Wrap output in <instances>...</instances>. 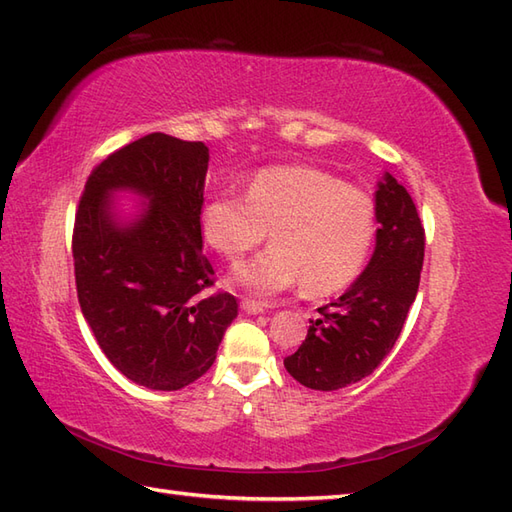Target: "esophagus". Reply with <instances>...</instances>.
Returning <instances> with one entry per match:
<instances>
[{"label":"esophagus","instance_id":"esophagus-1","mask_svg":"<svg viewBox=\"0 0 512 512\" xmlns=\"http://www.w3.org/2000/svg\"><path fill=\"white\" fill-rule=\"evenodd\" d=\"M242 310H244L246 314H264V312H266V305L259 303V301L244 299V301H242Z\"/></svg>","mask_w":512,"mask_h":512}]
</instances>
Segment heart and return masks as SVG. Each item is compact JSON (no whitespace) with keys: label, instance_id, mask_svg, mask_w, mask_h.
Returning a JSON list of instances; mask_svg holds the SVG:
<instances>
[{"label":"heart","instance_id":"b5f03b06","mask_svg":"<svg viewBox=\"0 0 512 512\" xmlns=\"http://www.w3.org/2000/svg\"><path fill=\"white\" fill-rule=\"evenodd\" d=\"M205 242L227 259L266 240L268 251L235 268L246 290L270 296L303 281L307 294L347 288L360 275L375 237L368 196L314 168H277L255 176L248 194L218 192L200 209Z\"/></svg>","mask_w":512,"mask_h":512}]
</instances>
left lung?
Returning a JSON list of instances; mask_svg holds the SVG:
<instances>
[{"label":"left lung","mask_w":512,"mask_h":512,"mask_svg":"<svg viewBox=\"0 0 512 512\" xmlns=\"http://www.w3.org/2000/svg\"><path fill=\"white\" fill-rule=\"evenodd\" d=\"M375 253L338 301L320 307L303 344L283 360L296 382L338 390L360 382L395 347L417 299L425 231L406 187L388 172L375 192Z\"/></svg>","instance_id":"obj_1"}]
</instances>
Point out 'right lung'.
<instances>
[{
    "mask_svg": "<svg viewBox=\"0 0 512 512\" xmlns=\"http://www.w3.org/2000/svg\"><path fill=\"white\" fill-rule=\"evenodd\" d=\"M209 148L163 133L141 137L95 165L76 211L71 253L82 316L130 382L178 390L205 375L237 316L229 292L205 296L200 209ZM149 200L122 223L110 194Z\"/></svg>",
    "mask_w": 512,
    "mask_h": 512,
    "instance_id": "right-lung-1",
    "label": "right lung"
}]
</instances>
